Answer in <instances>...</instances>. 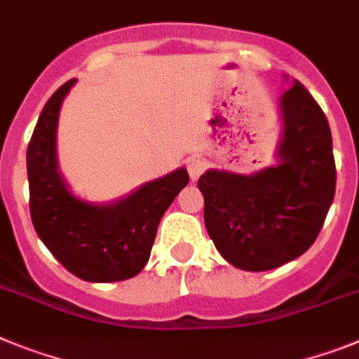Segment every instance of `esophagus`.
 I'll list each match as a JSON object with an SVG mask.
<instances>
[{"instance_id": "esophagus-1", "label": "esophagus", "mask_w": 359, "mask_h": 359, "mask_svg": "<svg viewBox=\"0 0 359 359\" xmlns=\"http://www.w3.org/2000/svg\"><path fill=\"white\" fill-rule=\"evenodd\" d=\"M204 170H205V162L202 161V158L191 157L188 161V173H189V179H191L193 182L201 177V173Z\"/></svg>"}]
</instances>
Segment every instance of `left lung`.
I'll return each instance as SVG.
<instances>
[{
  "label": "left lung",
  "instance_id": "left-lung-1",
  "mask_svg": "<svg viewBox=\"0 0 359 359\" xmlns=\"http://www.w3.org/2000/svg\"><path fill=\"white\" fill-rule=\"evenodd\" d=\"M291 85L278 102L282 135L273 166L251 175L208 170L198 179L208 235L238 269L269 271L304 255L334 198L327 117L302 83Z\"/></svg>",
  "mask_w": 359,
  "mask_h": 359
}]
</instances>
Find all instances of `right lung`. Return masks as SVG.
Returning a JSON list of instances; mask_svg holds the SVG:
<instances>
[{
	"label": "right lung",
	"instance_id": "add662e5",
	"mask_svg": "<svg viewBox=\"0 0 359 359\" xmlns=\"http://www.w3.org/2000/svg\"><path fill=\"white\" fill-rule=\"evenodd\" d=\"M74 85L76 79L67 81L48 99L29 142L30 217L43 244L77 278L128 280L148 264L158 222L188 186V171L179 168L111 202L74 195L57 162L59 111Z\"/></svg>",
	"mask_w": 359,
	"mask_h": 359
}]
</instances>
